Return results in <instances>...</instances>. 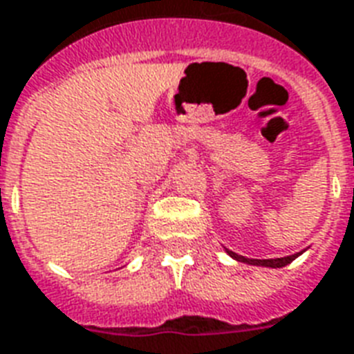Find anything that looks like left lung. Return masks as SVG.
Instances as JSON below:
<instances>
[{
  "mask_svg": "<svg viewBox=\"0 0 354 354\" xmlns=\"http://www.w3.org/2000/svg\"><path fill=\"white\" fill-rule=\"evenodd\" d=\"M228 254H230L232 258H236L237 261H245V263H252V266H266V267H284L288 266V263H291V261L295 260L297 256H299V254H291V256H286V258H274V260H250V258L236 254V252H232V250H228Z\"/></svg>",
  "mask_w": 354,
  "mask_h": 354,
  "instance_id": "obj_1",
  "label": "left lung"
}]
</instances>
